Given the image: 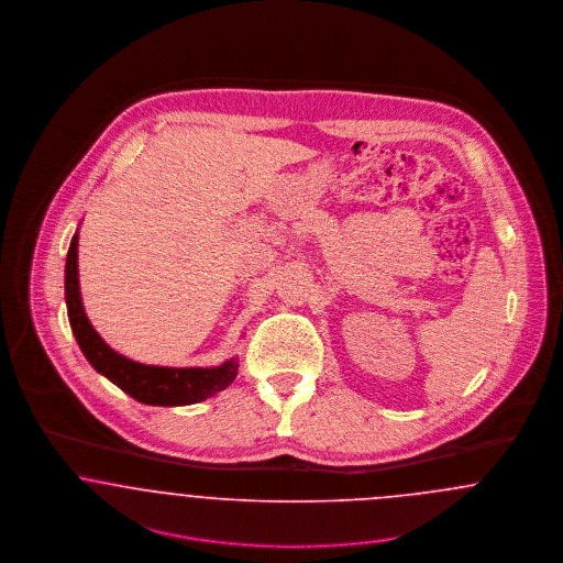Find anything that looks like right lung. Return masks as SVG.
Returning a JSON list of instances; mask_svg holds the SVG:
<instances>
[{"mask_svg": "<svg viewBox=\"0 0 563 563\" xmlns=\"http://www.w3.org/2000/svg\"><path fill=\"white\" fill-rule=\"evenodd\" d=\"M65 302L71 332L90 366L137 402L154 407L195 405L222 391L238 377L235 357L213 368H172L140 364L114 352L92 328L82 307L78 279V233L71 238L65 263Z\"/></svg>", "mask_w": 563, "mask_h": 563, "instance_id": "obj_1", "label": "right lung"}]
</instances>
